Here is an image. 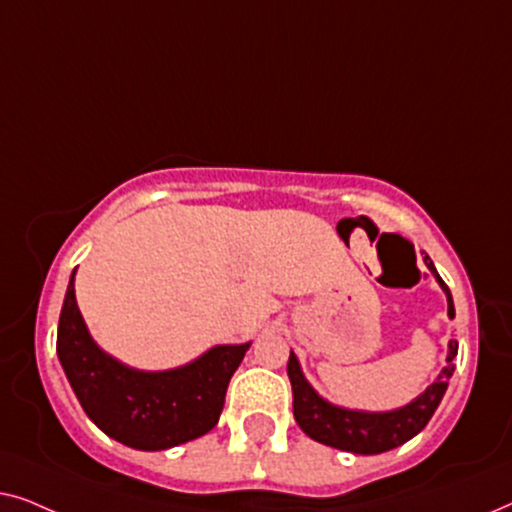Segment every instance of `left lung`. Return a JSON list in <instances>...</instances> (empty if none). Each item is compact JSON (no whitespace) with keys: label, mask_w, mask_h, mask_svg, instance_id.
<instances>
[{"label":"left lung","mask_w":512,"mask_h":512,"mask_svg":"<svg viewBox=\"0 0 512 512\" xmlns=\"http://www.w3.org/2000/svg\"><path fill=\"white\" fill-rule=\"evenodd\" d=\"M424 263L426 268L431 270V275L436 277L440 289L445 291L447 314H450V319H454V303L450 289H447V284L440 279L436 265H433V261L426 254ZM457 349V340L447 342V366L440 370L436 380H433L417 398H412L408 405L384 412L352 410L326 401V398L319 396L317 389L305 380L298 356L291 352L286 373H289L293 389V417H296L300 429H303L312 440H317L321 445L335 447V450L352 454H382L394 450V447L415 438L417 433L429 424L433 412H436L440 401H443L447 384H450V377L454 373L452 361L454 356H457Z\"/></svg>","instance_id":"obj_1"}]
</instances>
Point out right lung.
Returning <instances> with one entry per match:
<instances>
[{"label": "right lung", "instance_id": "right-lung-1", "mask_svg": "<svg viewBox=\"0 0 512 512\" xmlns=\"http://www.w3.org/2000/svg\"><path fill=\"white\" fill-rule=\"evenodd\" d=\"M74 275L58 324V359L81 408L97 429L144 452L170 450L212 431L226 389L251 342L216 345L170 370H139L104 352L90 335L74 293Z\"/></svg>", "mask_w": 512, "mask_h": 512}]
</instances>
